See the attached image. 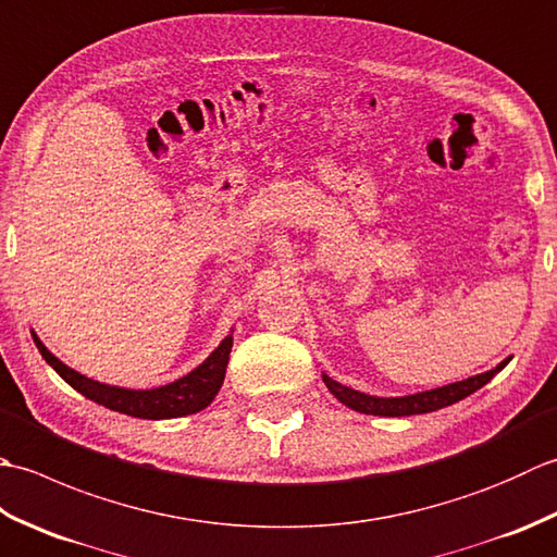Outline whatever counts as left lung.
<instances>
[{
  "mask_svg": "<svg viewBox=\"0 0 557 557\" xmlns=\"http://www.w3.org/2000/svg\"><path fill=\"white\" fill-rule=\"evenodd\" d=\"M512 357H507L505 361H500L495 369L471 375L467 381H457L449 383L443 387H433L425 389V393H417V395H405V397H375V395H366L359 393V389H351L347 385H342L333 377L323 373V383L327 385L330 393H333L342 405L361 411V413H373V417H413V413H429V411H437L443 407L455 405V401L469 397L471 393H476L483 385H486L495 373H500L507 363H510Z\"/></svg>",
  "mask_w": 557,
  "mask_h": 557,
  "instance_id": "1",
  "label": "left lung"
}]
</instances>
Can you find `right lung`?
Returning a JSON list of instances; mask_svg holds the SVG:
<instances>
[{"instance_id":"right-lung-1","label":"right lung","mask_w":557,"mask_h":557,"mask_svg":"<svg viewBox=\"0 0 557 557\" xmlns=\"http://www.w3.org/2000/svg\"><path fill=\"white\" fill-rule=\"evenodd\" d=\"M35 347L40 349L42 359L52 366V369L64 377V381L81 393L83 397H88L98 405L108 407L112 411L126 413V417H136V419H176V417H188V413H196L200 409H206L215 395L220 393V387L224 383V373H227V361H230V351H232V335L224 337L218 349L210 354V357L196 366L191 373H186L184 377L168 385L152 387V389H128V387H116L108 385L100 381H92V377L83 375L74 369H69L66 363L59 361L54 354L47 349L40 337L33 333Z\"/></svg>"}]
</instances>
